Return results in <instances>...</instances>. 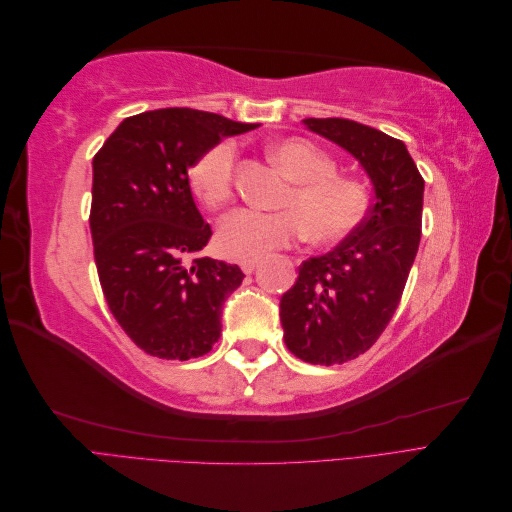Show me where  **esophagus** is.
I'll use <instances>...</instances> for the list:
<instances>
[{
    "mask_svg": "<svg viewBox=\"0 0 512 512\" xmlns=\"http://www.w3.org/2000/svg\"><path fill=\"white\" fill-rule=\"evenodd\" d=\"M239 267H241V271H243V273L250 275V273H254V269L258 267V260H241V262H239Z\"/></svg>",
    "mask_w": 512,
    "mask_h": 512,
    "instance_id": "1",
    "label": "esophagus"
}]
</instances>
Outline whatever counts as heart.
Masks as SVG:
<instances>
[{
	"mask_svg": "<svg viewBox=\"0 0 512 512\" xmlns=\"http://www.w3.org/2000/svg\"><path fill=\"white\" fill-rule=\"evenodd\" d=\"M271 160L292 179L277 205L282 209H239L220 224L218 247L224 256L254 260L292 245L305 235L318 245L350 237L369 211L367 185L337 173L327 151L301 136H286L269 145ZM188 183L196 200L211 211L235 198L237 151L222 141L192 162Z\"/></svg>",
	"mask_w": 512,
	"mask_h": 512,
	"instance_id": "heart-1",
	"label": "heart"
}]
</instances>
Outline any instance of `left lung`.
I'll list each match as a JSON object with an SVG mask.
<instances>
[{"label":"left lung","instance_id":"obj_1","mask_svg":"<svg viewBox=\"0 0 512 512\" xmlns=\"http://www.w3.org/2000/svg\"><path fill=\"white\" fill-rule=\"evenodd\" d=\"M305 126L350 151L374 183L363 224L333 252L305 260L280 301L288 350L339 365L374 346L395 314L421 243L425 181L399 138L342 117Z\"/></svg>","mask_w":512,"mask_h":512}]
</instances>
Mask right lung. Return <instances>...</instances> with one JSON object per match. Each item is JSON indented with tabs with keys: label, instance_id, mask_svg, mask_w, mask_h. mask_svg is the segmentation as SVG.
Listing matches in <instances>:
<instances>
[{
	"label": "right lung",
	"instance_id": "right-lung-1",
	"mask_svg": "<svg viewBox=\"0 0 512 512\" xmlns=\"http://www.w3.org/2000/svg\"><path fill=\"white\" fill-rule=\"evenodd\" d=\"M256 128L194 108L123 119L94 156L89 228L100 286L132 342L158 359L207 354L237 265L200 256L211 226L194 205L192 162L224 136Z\"/></svg>",
	"mask_w": 512,
	"mask_h": 512
}]
</instances>
